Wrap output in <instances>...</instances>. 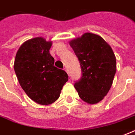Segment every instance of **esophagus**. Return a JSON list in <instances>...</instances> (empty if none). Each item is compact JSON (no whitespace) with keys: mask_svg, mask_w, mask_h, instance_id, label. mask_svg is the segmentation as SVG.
Listing matches in <instances>:
<instances>
[{"mask_svg":"<svg viewBox=\"0 0 135 135\" xmlns=\"http://www.w3.org/2000/svg\"><path fill=\"white\" fill-rule=\"evenodd\" d=\"M64 70H65V71H66V73H67L68 74H69V71H68L67 69H66V68H65V69H64Z\"/></svg>","mask_w":135,"mask_h":135,"instance_id":"obj_1","label":"esophagus"}]
</instances>
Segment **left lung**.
<instances>
[{"mask_svg":"<svg viewBox=\"0 0 135 135\" xmlns=\"http://www.w3.org/2000/svg\"><path fill=\"white\" fill-rule=\"evenodd\" d=\"M80 63L81 76L74 87L79 97L89 104L103 99L116 72V59L110 46L101 37L86 32L70 42Z\"/></svg>","mask_w":135,"mask_h":135,"instance_id":"left-lung-1","label":"left lung"}]
</instances>
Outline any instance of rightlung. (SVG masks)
I'll return each mask as SVG.
<instances>
[{
  "label": "right lung",
  "mask_w": 135,
  "mask_h": 135,
  "mask_svg": "<svg viewBox=\"0 0 135 135\" xmlns=\"http://www.w3.org/2000/svg\"><path fill=\"white\" fill-rule=\"evenodd\" d=\"M51 42L42 37L31 39L18 49L14 69L20 86L33 101L49 105L56 101L69 76L65 71L54 66L49 54Z\"/></svg>",
  "instance_id": "add662e5"
}]
</instances>
